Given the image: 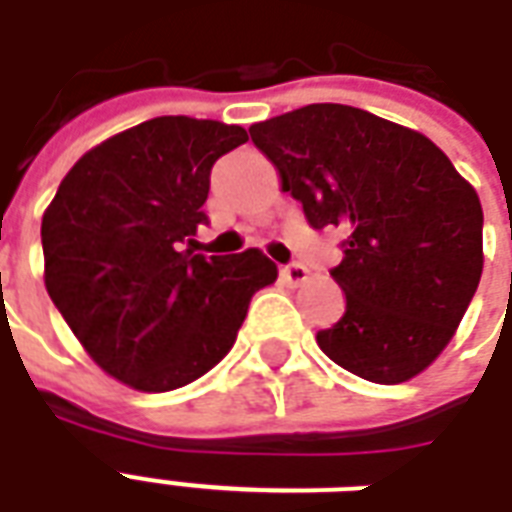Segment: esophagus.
I'll use <instances>...</instances> for the list:
<instances>
[{
  "instance_id": "34e87169",
  "label": "esophagus",
  "mask_w": 512,
  "mask_h": 512,
  "mask_svg": "<svg viewBox=\"0 0 512 512\" xmlns=\"http://www.w3.org/2000/svg\"><path fill=\"white\" fill-rule=\"evenodd\" d=\"M307 274H310V271L301 266V263H290V266L279 268V277H282V282H288L290 288L304 285V282H307Z\"/></svg>"
}]
</instances>
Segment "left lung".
<instances>
[{
  "mask_svg": "<svg viewBox=\"0 0 512 512\" xmlns=\"http://www.w3.org/2000/svg\"><path fill=\"white\" fill-rule=\"evenodd\" d=\"M249 134L307 222L345 233V312L315 337L323 354L373 384L428 370L483 274L472 183L425 134L356 106H301Z\"/></svg>",
  "mask_w": 512,
  "mask_h": 512,
  "instance_id": "8db88e82",
  "label": "left lung"
}]
</instances>
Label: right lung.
Wrapping results in <instances>:
<instances>
[{
	"label": "right lung",
	"instance_id": "1",
	"mask_svg": "<svg viewBox=\"0 0 512 512\" xmlns=\"http://www.w3.org/2000/svg\"><path fill=\"white\" fill-rule=\"evenodd\" d=\"M246 139L219 120L153 117L87 150L43 213L46 290L120 384L169 392L205 376L233 348L252 296L277 279L260 249H189L208 222L211 167Z\"/></svg>",
	"mask_w": 512,
	"mask_h": 512
}]
</instances>
